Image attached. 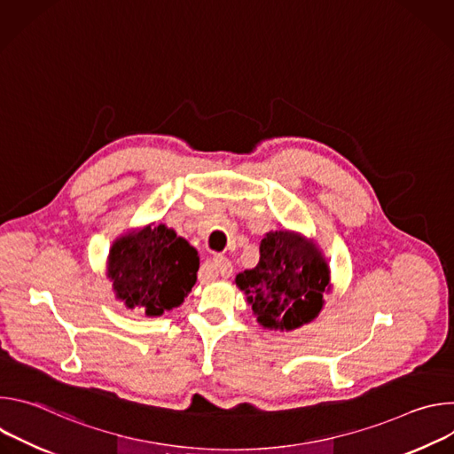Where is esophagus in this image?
Here are the masks:
<instances>
[{
	"mask_svg": "<svg viewBox=\"0 0 454 454\" xmlns=\"http://www.w3.org/2000/svg\"><path fill=\"white\" fill-rule=\"evenodd\" d=\"M212 270H215V273H217V275H221V277H224V278H228V277L233 273L231 262L228 261L226 256H223V254L214 256V261H212Z\"/></svg>",
	"mask_w": 454,
	"mask_h": 454,
	"instance_id": "34e87169",
	"label": "esophagus"
}]
</instances>
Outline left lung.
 <instances>
[{
    "instance_id": "obj_1",
    "label": "left lung",
    "mask_w": 454,
    "mask_h": 454,
    "mask_svg": "<svg viewBox=\"0 0 454 454\" xmlns=\"http://www.w3.org/2000/svg\"><path fill=\"white\" fill-rule=\"evenodd\" d=\"M258 325L291 333L317 317L333 289L325 254L305 235L291 230L266 233L253 270L237 275Z\"/></svg>"
}]
</instances>
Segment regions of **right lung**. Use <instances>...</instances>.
Wrapping results in <instances>:
<instances>
[{
  "mask_svg": "<svg viewBox=\"0 0 454 454\" xmlns=\"http://www.w3.org/2000/svg\"><path fill=\"white\" fill-rule=\"evenodd\" d=\"M198 270L196 247L165 224H147L113 240L106 277L127 310L154 317L184 301Z\"/></svg>",
  "mask_w": 454,
  "mask_h": 454,
  "instance_id": "1",
  "label": "right lung"
}]
</instances>
